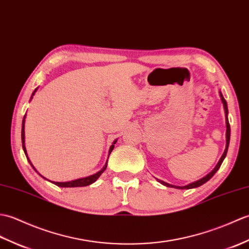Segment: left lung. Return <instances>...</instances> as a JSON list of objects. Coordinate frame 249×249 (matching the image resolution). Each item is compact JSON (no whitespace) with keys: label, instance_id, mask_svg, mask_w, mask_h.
I'll use <instances>...</instances> for the list:
<instances>
[{"label":"left lung","instance_id":"1","mask_svg":"<svg viewBox=\"0 0 249 249\" xmlns=\"http://www.w3.org/2000/svg\"><path fill=\"white\" fill-rule=\"evenodd\" d=\"M219 95H220V99H222V102H223V104H224V108H225V115H226V126H227V130H226V149H225V151H224V153H223L222 158H220V160H219V161H218L217 165H216V166H215V168H214V169L211 171V173L208 174L206 177H203V178H201L200 180H198V181L193 182V183H191V184H189V185H185V186H175V185H170V184L166 183V182L160 181V182H161L162 184L166 185V186H169V187H170V186H171V187H176V189H182V190L194 189V187H198V186L202 185L203 183H206L207 181H209L210 179L212 178V177L214 176V174L216 173V171L218 170V168L220 167V165H222V163H223V161H224V159L226 158V154H227V151H228L229 142H230V124H229V120H228V107H227V102H226L225 98L223 97L222 92H220V91H219Z\"/></svg>","mask_w":249,"mask_h":249}]
</instances>
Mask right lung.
<instances>
[{
	"instance_id": "add662e5",
	"label": "right lung",
	"mask_w": 249,
	"mask_h": 249,
	"mask_svg": "<svg viewBox=\"0 0 249 249\" xmlns=\"http://www.w3.org/2000/svg\"><path fill=\"white\" fill-rule=\"evenodd\" d=\"M36 90H37V88L36 89L34 90V92H33V95L32 96H34L35 95V92H36ZM24 119H25V116H24V118H23V120H22V130H21V141H22V147H23V150H24V153L26 154V150H25V145H24ZM116 142L117 141H115L114 142H113V145L110 146V148H109V151H108V157H109V154H110V152L113 151V149H114V143H116ZM27 157V156H26ZM29 162H30V160H29ZM31 163V162H30ZM32 165V164H31ZM33 166V165H32ZM107 164L104 165V167L100 170V171H98L97 174H95V175H91V176H89V177H86V178H82V179H76V180H73V181H69V182H53L54 184H56L57 186H60V187H78V186H86V185H89V184H91V183H93V182H95L99 177L101 176V174L103 173L104 170L107 169ZM34 168V167H33ZM35 169V168H34Z\"/></svg>"
}]
</instances>
